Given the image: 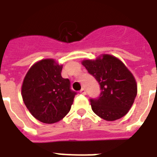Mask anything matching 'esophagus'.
I'll list each match as a JSON object with an SVG mask.
<instances>
[{
  "mask_svg": "<svg viewBox=\"0 0 157 157\" xmlns=\"http://www.w3.org/2000/svg\"><path fill=\"white\" fill-rule=\"evenodd\" d=\"M80 94H83V95H85L86 94V90L84 88H82L81 90H80Z\"/></svg>",
  "mask_w": 157,
  "mask_h": 157,
  "instance_id": "esophagus-1",
  "label": "esophagus"
}]
</instances>
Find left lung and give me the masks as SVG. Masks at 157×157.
Returning <instances> with one entry per match:
<instances>
[{
	"label": "left lung",
	"instance_id": "left-lung-1",
	"mask_svg": "<svg viewBox=\"0 0 157 157\" xmlns=\"http://www.w3.org/2000/svg\"><path fill=\"white\" fill-rule=\"evenodd\" d=\"M83 65L100 85V95L90 98L92 109L101 118L115 121L130 110L136 98V80L127 67L112 55L96 60H84Z\"/></svg>",
	"mask_w": 157,
	"mask_h": 157
}]
</instances>
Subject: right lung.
<instances>
[{"label":"right lung","mask_w":157,"mask_h":157,"mask_svg":"<svg viewBox=\"0 0 157 157\" xmlns=\"http://www.w3.org/2000/svg\"><path fill=\"white\" fill-rule=\"evenodd\" d=\"M63 66L54 59H43L29 69L22 84L25 104L35 118L55 123L66 116L77 94L70 81L61 76Z\"/></svg>","instance_id":"right-lung-1"}]
</instances>
